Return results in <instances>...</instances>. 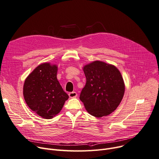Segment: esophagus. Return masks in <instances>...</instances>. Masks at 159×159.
Segmentation results:
<instances>
[{
    "label": "esophagus",
    "instance_id": "1",
    "mask_svg": "<svg viewBox=\"0 0 159 159\" xmlns=\"http://www.w3.org/2000/svg\"><path fill=\"white\" fill-rule=\"evenodd\" d=\"M69 97L70 98H75L77 97V93L76 92H75V91H73V92H70L69 94Z\"/></svg>",
    "mask_w": 159,
    "mask_h": 159
}]
</instances>
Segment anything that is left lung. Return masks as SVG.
Wrapping results in <instances>:
<instances>
[{
  "label": "left lung",
  "mask_w": 159,
  "mask_h": 159,
  "mask_svg": "<svg viewBox=\"0 0 159 159\" xmlns=\"http://www.w3.org/2000/svg\"><path fill=\"white\" fill-rule=\"evenodd\" d=\"M86 83L80 95L87 111L100 118L113 112L124 97L125 84L116 67L95 61L83 67Z\"/></svg>",
  "instance_id": "1"
}]
</instances>
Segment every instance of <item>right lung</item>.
<instances>
[{"mask_svg":"<svg viewBox=\"0 0 159 159\" xmlns=\"http://www.w3.org/2000/svg\"><path fill=\"white\" fill-rule=\"evenodd\" d=\"M56 64L39 65L24 81L23 95L30 109L44 119H51L59 113L69 96L64 91L57 75Z\"/></svg>","mask_w":159,"mask_h":159,"instance_id":"right-lung-1","label":"right lung"}]
</instances>
